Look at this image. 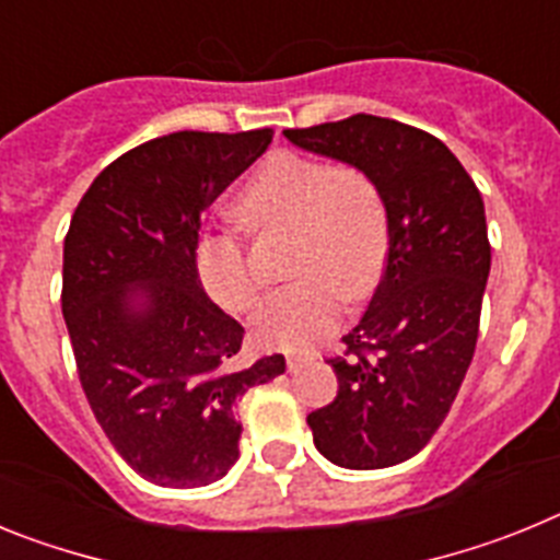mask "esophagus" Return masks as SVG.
<instances>
[{"label": "esophagus", "instance_id": "34e87169", "mask_svg": "<svg viewBox=\"0 0 560 560\" xmlns=\"http://www.w3.org/2000/svg\"><path fill=\"white\" fill-rule=\"evenodd\" d=\"M308 361H314V355L289 353V355H285V368H289V373H296V370H303Z\"/></svg>", "mask_w": 560, "mask_h": 560}]
</instances>
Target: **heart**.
I'll use <instances>...</instances> for the list:
<instances>
[{
	"label": "heart",
	"mask_w": 560,
	"mask_h": 560,
	"mask_svg": "<svg viewBox=\"0 0 560 560\" xmlns=\"http://www.w3.org/2000/svg\"><path fill=\"white\" fill-rule=\"evenodd\" d=\"M237 215L252 230L294 232L291 275L252 316V334L266 348L305 350L339 323L341 294L359 300L387 264V210L373 182L355 167L300 153H275L244 187ZM196 269L207 294L244 314L260 294L244 241L230 230L207 232L196 244Z\"/></svg>",
	"instance_id": "obj_1"
}]
</instances>
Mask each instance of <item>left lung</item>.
Here are the masks:
<instances>
[{
  "mask_svg": "<svg viewBox=\"0 0 560 560\" xmlns=\"http://www.w3.org/2000/svg\"><path fill=\"white\" fill-rule=\"evenodd\" d=\"M303 151L368 176L387 210V269L330 359L339 389L308 415L314 446L353 471L415 457L446 420L474 359L491 244L477 185L438 137L353 114L289 128Z\"/></svg>",
  "mask_w": 560,
  "mask_h": 560,
  "instance_id": "left-lung-1",
  "label": "left lung"
}]
</instances>
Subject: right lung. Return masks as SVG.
Masks as SVG:
<instances>
[{"label":"right lung","mask_w":560,"mask_h":560,"mask_svg":"<svg viewBox=\"0 0 560 560\" xmlns=\"http://www.w3.org/2000/svg\"><path fill=\"white\" fill-rule=\"evenodd\" d=\"M271 128L176 131L131 148L83 192L63 241L61 311L81 387L122 459L162 488L237 463V400L285 373L237 364L244 328L196 269L201 212L257 160Z\"/></svg>","instance_id":"add662e5"}]
</instances>
